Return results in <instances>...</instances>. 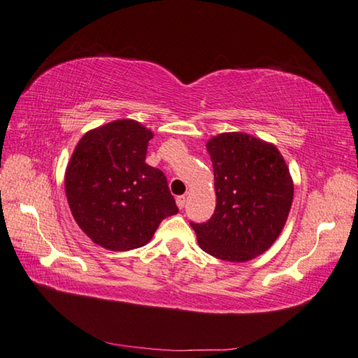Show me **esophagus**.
Wrapping results in <instances>:
<instances>
[{"label":"esophagus","instance_id":"esophagus-1","mask_svg":"<svg viewBox=\"0 0 358 358\" xmlns=\"http://www.w3.org/2000/svg\"><path fill=\"white\" fill-rule=\"evenodd\" d=\"M177 206L180 209H183L186 206V196L181 195V196H177Z\"/></svg>","mask_w":358,"mask_h":358}]
</instances>
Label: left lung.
<instances>
[{"label":"left lung","mask_w":358,"mask_h":358,"mask_svg":"<svg viewBox=\"0 0 358 358\" xmlns=\"http://www.w3.org/2000/svg\"><path fill=\"white\" fill-rule=\"evenodd\" d=\"M214 167L217 206L203 224L191 223L199 246L224 262L245 263L266 252L283 231L294 181L280 150L245 132L206 143Z\"/></svg>","instance_id":"left-lung-1"}]
</instances>
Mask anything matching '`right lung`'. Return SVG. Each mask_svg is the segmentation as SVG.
Masks as SVG:
<instances>
[{
	"instance_id": "add662e5",
	"label": "right lung",
	"mask_w": 358,
	"mask_h": 358,
	"mask_svg": "<svg viewBox=\"0 0 358 358\" xmlns=\"http://www.w3.org/2000/svg\"><path fill=\"white\" fill-rule=\"evenodd\" d=\"M150 129L115 120L81 136L67 163L64 189L75 222L95 245L131 250L178 212L164 173L146 164Z\"/></svg>"
}]
</instances>
